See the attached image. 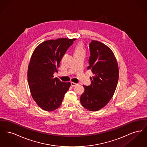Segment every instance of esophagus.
Masks as SVG:
<instances>
[{"label":"esophagus","instance_id":"obj_1","mask_svg":"<svg viewBox=\"0 0 147 147\" xmlns=\"http://www.w3.org/2000/svg\"><path fill=\"white\" fill-rule=\"evenodd\" d=\"M77 85H78V84H76V83H75L71 82V85L72 86H76Z\"/></svg>","mask_w":147,"mask_h":147}]
</instances>
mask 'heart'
<instances>
[{
	"mask_svg": "<svg viewBox=\"0 0 147 147\" xmlns=\"http://www.w3.org/2000/svg\"><path fill=\"white\" fill-rule=\"evenodd\" d=\"M80 53H85V51L83 45L82 43H78L74 49V55Z\"/></svg>",
	"mask_w": 147,
	"mask_h": 147,
	"instance_id": "obj_1",
	"label": "heart"
}]
</instances>
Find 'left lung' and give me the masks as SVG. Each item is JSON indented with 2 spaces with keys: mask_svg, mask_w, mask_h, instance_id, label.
<instances>
[{
  "mask_svg": "<svg viewBox=\"0 0 147 147\" xmlns=\"http://www.w3.org/2000/svg\"><path fill=\"white\" fill-rule=\"evenodd\" d=\"M87 69L94 74L91 84L83 85L85 91L80 102L86 109L96 111L107 104L112 98L119 80V67L111 49L104 43L92 40Z\"/></svg>",
  "mask_w": 147,
  "mask_h": 147,
  "instance_id": "left-lung-1",
  "label": "left lung"
}]
</instances>
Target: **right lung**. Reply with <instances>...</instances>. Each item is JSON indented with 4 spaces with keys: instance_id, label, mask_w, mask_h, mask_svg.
<instances>
[{
    "instance_id": "add662e5",
    "label": "right lung",
    "mask_w": 147,
    "mask_h": 147,
    "mask_svg": "<svg viewBox=\"0 0 147 147\" xmlns=\"http://www.w3.org/2000/svg\"><path fill=\"white\" fill-rule=\"evenodd\" d=\"M76 38H58L42 42L34 51L28 71V80L32 98L42 109H58L68 90L70 82H61L53 74L60 61Z\"/></svg>"
}]
</instances>
